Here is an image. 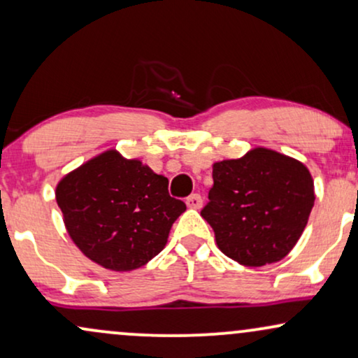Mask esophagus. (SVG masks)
I'll use <instances>...</instances> for the list:
<instances>
[{"label": "esophagus", "instance_id": "1", "mask_svg": "<svg viewBox=\"0 0 358 358\" xmlns=\"http://www.w3.org/2000/svg\"><path fill=\"white\" fill-rule=\"evenodd\" d=\"M201 205H203V200L198 193L189 194V196L187 198V206L192 208V210H200Z\"/></svg>", "mask_w": 358, "mask_h": 358}]
</instances>
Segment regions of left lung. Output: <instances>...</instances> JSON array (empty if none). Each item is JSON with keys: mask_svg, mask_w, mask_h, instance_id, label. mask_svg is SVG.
Listing matches in <instances>:
<instances>
[{"mask_svg": "<svg viewBox=\"0 0 358 358\" xmlns=\"http://www.w3.org/2000/svg\"><path fill=\"white\" fill-rule=\"evenodd\" d=\"M210 203L201 216L220 251L250 268L286 257L309 221L314 180L296 158L266 147L213 164Z\"/></svg>", "mask_w": 358, "mask_h": 358, "instance_id": "obj_1", "label": "left lung"}]
</instances>
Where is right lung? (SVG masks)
I'll use <instances>...</instances> for the list:
<instances>
[{"mask_svg": "<svg viewBox=\"0 0 358 358\" xmlns=\"http://www.w3.org/2000/svg\"><path fill=\"white\" fill-rule=\"evenodd\" d=\"M66 231L85 257L103 269L129 273L166 246L187 210L169 194V180L115 148L89 158L56 185Z\"/></svg>", "mask_w": 358, "mask_h": 358, "instance_id": "obj_1", "label": "right lung"}]
</instances>
